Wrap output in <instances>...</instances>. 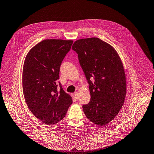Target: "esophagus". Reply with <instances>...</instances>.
Returning a JSON list of instances; mask_svg holds the SVG:
<instances>
[{"label": "esophagus", "instance_id": "esophagus-1", "mask_svg": "<svg viewBox=\"0 0 154 154\" xmlns=\"http://www.w3.org/2000/svg\"><path fill=\"white\" fill-rule=\"evenodd\" d=\"M74 96H75V97L76 98H78V97H79V94H78V92H75L74 93Z\"/></svg>", "mask_w": 154, "mask_h": 154}]
</instances>
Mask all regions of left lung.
<instances>
[{"mask_svg":"<svg viewBox=\"0 0 154 154\" xmlns=\"http://www.w3.org/2000/svg\"><path fill=\"white\" fill-rule=\"evenodd\" d=\"M72 49L89 85L91 100L83 105L87 118L100 126L113 120L126 95V78L121 60L115 48L98 38L76 41Z\"/></svg>","mask_w":154,"mask_h":154,"instance_id":"left-lung-1","label":"left lung"}]
</instances>
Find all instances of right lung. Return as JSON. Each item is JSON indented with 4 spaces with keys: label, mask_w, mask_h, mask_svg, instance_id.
Returning <instances> with one entry per match:
<instances>
[{
    "label": "right lung",
    "mask_w": 154,
    "mask_h": 154,
    "mask_svg": "<svg viewBox=\"0 0 154 154\" xmlns=\"http://www.w3.org/2000/svg\"><path fill=\"white\" fill-rule=\"evenodd\" d=\"M73 41L45 39L27 54L23 69L24 97L30 112L47 125L62 120L72 103L60 82L61 63Z\"/></svg>",
    "instance_id": "add662e5"
}]
</instances>
